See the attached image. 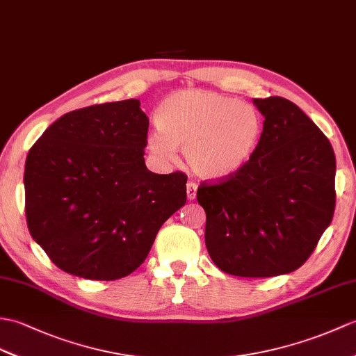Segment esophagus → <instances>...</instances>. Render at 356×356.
Returning a JSON list of instances; mask_svg holds the SVG:
<instances>
[{
    "label": "esophagus",
    "instance_id": "34e87169",
    "mask_svg": "<svg viewBox=\"0 0 356 356\" xmlns=\"http://www.w3.org/2000/svg\"><path fill=\"white\" fill-rule=\"evenodd\" d=\"M197 188H198V185L195 184V181H188V184H186L188 200H194L195 195H197Z\"/></svg>",
    "mask_w": 356,
    "mask_h": 356
}]
</instances>
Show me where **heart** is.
<instances>
[{
	"mask_svg": "<svg viewBox=\"0 0 356 356\" xmlns=\"http://www.w3.org/2000/svg\"><path fill=\"white\" fill-rule=\"evenodd\" d=\"M148 150L161 161L185 152L188 167L204 179L234 176L250 161L262 122L252 106L200 89L177 90L161 103Z\"/></svg>",
	"mask_w": 356,
	"mask_h": 356,
	"instance_id": "heart-1",
	"label": "heart"
}]
</instances>
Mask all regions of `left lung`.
Returning a JSON list of instances; mask_svg holds the SVG:
<instances>
[{
  "mask_svg": "<svg viewBox=\"0 0 356 356\" xmlns=\"http://www.w3.org/2000/svg\"><path fill=\"white\" fill-rule=\"evenodd\" d=\"M264 129L253 156L234 176L203 181L204 241L227 275L271 277L302 267L335 211V154L299 106L254 98Z\"/></svg>",
  "mask_w": 356,
  "mask_h": 356,
  "instance_id": "left-lung-1",
  "label": "left lung"
}]
</instances>
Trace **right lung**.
Here are the masks:
<instances>
[{"instance_id":"right-lung-1","label":"right lung","mask_w":356,"mask_h":356,"mask_svg":"<svg viewBox=\"0 0 356 356\" xmlns=\"http://www.w3.org/2000/svg\"><path fill=\"white\" fill-rule=\"evenodd\" d=\"M147 134L139 100H124L65 113L30 148L27 226L60 270L90 280L129 276L186 203L185 172L147 170Z\"/></svg>"}]
</instances>
